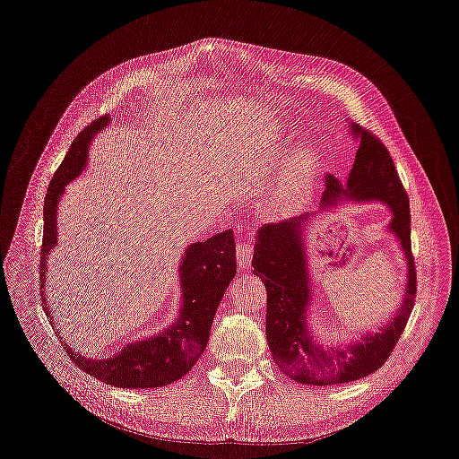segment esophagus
I'll list each match as a JSON object with an SVG mask.
<instances>
[{
	"label": "esophagus",
	"mask_w": 459,
	"mask_h": 459,
	"mask_svg": "<svg viewBox=\"0 0 459 459\" xmlns=\"http://www.w3.org/2000/svg\"><path fill=\"white\" fill-rule=\"evenodd\" d=\"M236 255H238V264L241 270H247L252 263V247L248 243H239L236 248Z\"/></svg>",
	"instance_id": "esophagus-1"
}]
</instances>
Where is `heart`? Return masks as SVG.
<instances>
[{
  "label": "heart",
  "instance_id": "1",
  "mask_svg": "<svg viewBox=\"0 0 459 459\" xmlns=\"http://www.w3.org/2000/svg\"><path fill=\"white\" fill-rule=\"evenodd\" d=\"M314 168V159L307 155V152H299V155H293L284 162L268 198V209L273 214L290 212L307 196L312 186Z\"/></svg>",
  "mask_w": 459,
  "mask_h": 459
}]
</instances>
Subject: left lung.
Listing matches in <instances>:
<instances>
[{
	"label": "left lung",
	"instance_id": "obj_1",
	"mask_svg": "<svg viewBox=\"0 0 459 459\" xmlns=\"http://www.w3.org/2000/svg\"><path fill=\"white\" fill-rule=\"evenodd\" d=\"M350 131L359 149L348 180L342 184L328 175L317 211L263 225L255 236L252 266L268 295L266 341L272 359L288 378L307 385L346 384L382 368L403 333L416 295L407 193L384 143L355 122H350ZM341 201H380L390 207L394 218L388 231L404 252L408 279L397 314L377 333H363L359 342L323 345L309 323L311 300L317 291L307 264L306 230L319 213Z\"/></svg>",
	"mask_w": 459,
	"mask_h": 459
}]
</instances>
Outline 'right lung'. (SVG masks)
<instances>
[{
	"instance_id": "right-lung-1",
	"label": "right lung",
	"mask_w": 459,
	"mask_h": 459,
	"mask_svg": "<svg viewBox=\"0 0 459 459\" xmlns=\"http://www.w3.org/2000/svg\"><path fill=\"white\" fill-rule=\"evenodd\" d=\"M109 115H104L77 134L63 164L56 171L45 198L39 291L43 295V310L57 333L59 330L56 328L50 304L45 299L47 257L57 245V205L66 186L86 168L90 142L109 124ZM178 273L182 307L175 323L157 335L124 344L115 355L102 359H88L74 351L61 337V344L70 359L90 377L122 389L162 387L187 375L209 342L220 300L236 275V245L232 230L229 229L205 241L189 245L178 264Z\"/></svg>"
}]
</instances>
